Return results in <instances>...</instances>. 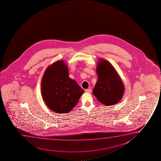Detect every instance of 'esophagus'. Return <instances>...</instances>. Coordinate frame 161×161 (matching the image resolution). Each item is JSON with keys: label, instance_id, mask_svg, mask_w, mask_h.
Listing matches in <instances>:
<instances>
[{"label": "esophagus", "instance_id": "obj_1", "mask_svg": "<svg viewBox=\"0 0 161 161\" xmlns=\"http://www.w3.org/2000/svg\"><path fill=\"white\" fill-rule=\"evenodd\" d=\"M85 92L87 93H91L92 92V90L90 88H88V89H86L85 90Z\"/></svg>", "mask_w": 161, "mask_h": 161}]
</instances>
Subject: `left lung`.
<instances>
[{"mask_svg": "<svg viewBox=\"0 0 161 161\" xmlns=\"http://www.w3.org/2000/svg\"><path fill=\"white\" fill-rule=\"evenodd\" d=\"M96 73L98 80L93 94L106 106L118 103L123 96L125 86L114 66L108 60L101 58L97 63Z\"/></svg>", "mask_w": 161, "mask_h": 161, "instance_id": "left-lung-1", "label": "left lung"}]
</instances>
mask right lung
<instances>
[{
  "instance_id": "add662e5",
  "label": "right lung",
  "mask_w": 161,
  "mask_h": 161,
  "mask_svg": "<svg viewBox=\"0 0 161 161\" xmlns=\"http://www.w3.org/2000/svg\"><path fill=\"white\" fill-rule=\"evenodd\" d=\"M83 93L76 81L69 77L68 66L64 60L56 61L47 68L41 81V95L51 110L68 113Z\"/></svg>"
}]
</instances>
